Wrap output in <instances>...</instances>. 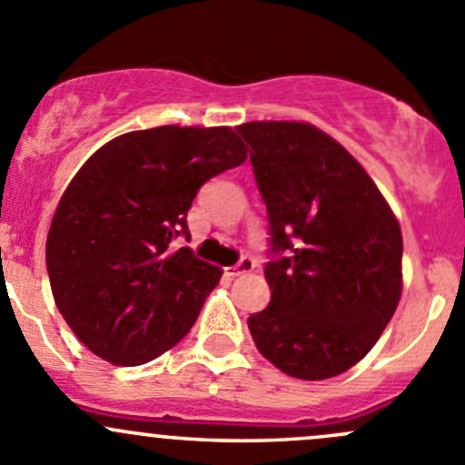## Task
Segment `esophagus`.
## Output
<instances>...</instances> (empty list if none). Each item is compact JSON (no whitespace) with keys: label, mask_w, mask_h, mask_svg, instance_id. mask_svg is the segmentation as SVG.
Wrapping results in <instances>:
<instances>
[{"label":"esophagus","mask_w":465,"mask_h":465,"mask_svg":"<svg viewBox=\"0 0 465 465\" xmlns=\"http://www.w3.org/2000/svg\"><path fill=\"white\" fill-rule=\"evenodd\" d=\"M251 271H255V260H252V257H248V255H243L242 260H239L234 266L226 268V272H228V275H231V277L246 275V272H251Z\"/></svg>","instance_id":"34e87169"}]
</instances>
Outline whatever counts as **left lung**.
Wrapping results in <instances>:
<instances>
[{
  "label": "left lung",
  "instance_id": "left-lung-1",
  "mask_svg": "<svg viewBox=\"0 0 465 465\" xmlns=\"http://www.w3.org/2000/svg\"><path fill=\"white\" fill-rule=\"evenodd\" d=\"M237 132L251 145L271 223V304L248 318L255 347L293 378L342 374L399 306V219L365 167L322 129L255 121Z\"/></svg>",
  "mask_w": 465,
  "mask_h": 465
}]
</instances>
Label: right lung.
<instances>
[{
  "mask_svg": "<svg viewBox=\"0 0 465 465\" xmlns=\"http://www.w3.org/2000/svg\"><path fill=\"white\" fill-rule=\"evenodd\" d=\"M231 127L129 132L89 156L62 194L46 271L62 318L112 365L161 356L193 329L222 268L199 260L188 210L199 188L246 161Z\"/></svg>",
  "mask_w": 465,
  "mask_h": 465,
  "instance_id": "obj_1",
  "label": "right lung"
}]
</instances>
